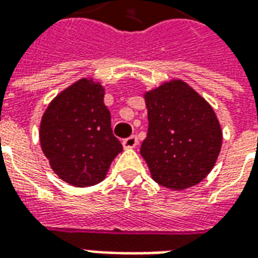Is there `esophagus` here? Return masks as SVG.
I'll return each instance as SVG.
<instances>
[{"instance_id": "34e87169", "label": "esophagus", "mask_w": 258, "mask_h": 258, "mask_svg": "<svg viewBox=\"0 0 258 258\" xmlns=\"http://www.w3.org/2000/svg\"><path fill=\"white\" fill-rule=\"evenodd\" d=\"M138 145V138L135 135H131L128 138H125L123 141V148L124 149H133L135 146Z\"/></svg>"}]
</instances>
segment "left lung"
<instances>
[{
    "label": "left lung",
    "instance_id": "left-lung-1",
    "mask_svg": "<svg viewBox=\"0 0 258 258\" xmlns=\"http://www.w3.org/2000/svg\"><path fill=\"white\" fill-rule=\"evenodd\" d=\"M148 134L141 146L153 181L175 190L195 186L209 175L222 145L214 109L179 79L144 94Z\"/></svg>",
    "mask_w": 258,
    "mask_h": 258
}]
</instances>
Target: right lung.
Listing matches in <instances>:
<instances>
[{
	"instance_id": "add662e5",
	"label": "right lung",
	"mask_w": 258,
	"mask_h": 258,
	"mask_svg": "<svg viewBox=\"0 0 258 258\" xmlns=\"http://www.w3.org/2000/svg\"><path fill=\"white\" fill-rule=\"evenodd\" d=\"M105 88L83 77L49 102L40 123V145L53 173L66 184L87 188L102 182L123 151L113 135Z\"/></svg>"
}]
</instances>
